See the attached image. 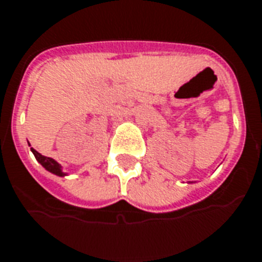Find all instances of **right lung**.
<instances>
[{
	"label": "right lung",
	"mask_w": 262,
	"mask_h": 262,
	"mask_svg": "<svg viewBox=\"0 0 262 262\" xmlns=\"http://www.w3.org/2000/svg\"><path fill=\"white\" fill-rule=\"evenodd\" d=\"M31 151L33 152V156H35V158L37 160V162H39L41 166L45 167L46 170L51 171L52 174L59 176V177H63V176H66L63 171H62V166H60V165L58 164L55 160H52V158H50V157L41 156L40 152H37L35 148H31Z\"/></svg>",
	"instance_id": "1"
}]
</instances>
